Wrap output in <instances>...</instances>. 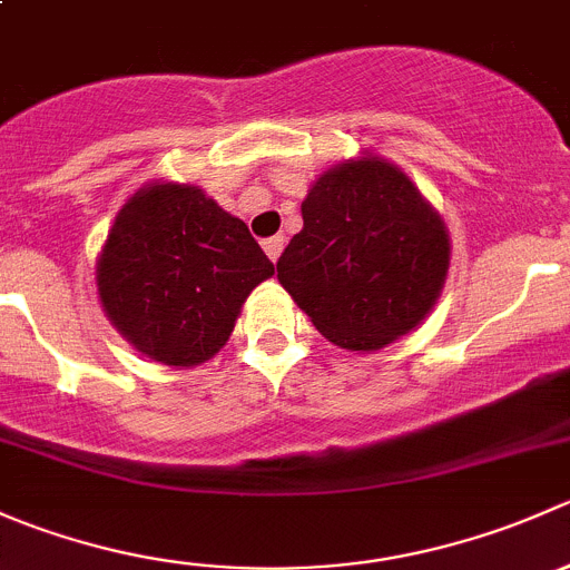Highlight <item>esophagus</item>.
Masks as SVG:
<instances>
[{
	"mask_svg": "<svg viewBox=\"0 0 570 570\" xmlns=\"http://www.w3.org/2000/svg\"><path fill=\"white\" fill-rule=\"evenodd\" d=\"M262 245H264V253H267V256L273 258V262H278L281 250H284V245H286V237H281V234H275V237L264 239Z\"/></svg>",
	"mask_w": 570,
	"mask_h": 570,
	"instance_id": "esophagus-1",
	"label": "esophagus"
}]
</instances>
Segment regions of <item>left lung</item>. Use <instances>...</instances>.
Here are the masks:
<instances>
[{
	"instance_id": "1",
	"label": "left lung",
	"mask_w": 570,
	"mask_h": 570,
	"mask_svg": "<svg viewBox=\"0 0 570 570\" xmlns=\"http://www.w3.org/2000/svg\"><path fill=\"white\" fill-rule=\"evenodd\" d=\"M301 212L303 232L275 267L322 336L381 350L424 320L450 269V237L400 168L377 157L336 165Z\"/></svg>"
}]
</instances>
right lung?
Listing matches in <instances>:
<instances>
[{
	"label": "right lung",
	"instance_id": "add662e5",
	"mask_svg": "<svg viewBox=\"0 0 570 570\" xmlns=\"http://www.w3.org/2000/svg\"><path fill=\"white\" fill-rule=\"evenodd\" d=\"M275 273L248 226L193 184H151L118 212L101 250V306L148 358L209 361L253 286Z\"/></svg>",
	"mask_w": 570,
	"mask_h": 570
}]
</instances>
